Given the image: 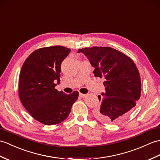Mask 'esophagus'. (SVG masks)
Wrapping results in <instances>:
<instances>
[{
	"label": "esophagus",
	"instance_id": "1",
	"mask_svg": "<svg viewBox=\"0 0 160 160\" xmlns=\"http://www.w3.org/2000/svg\"><path fill=\"white\" fill-rule=\"evenodd\" d=\"M80 97L81 98H84L85 96H86V94H82V93H80Z\"/></svg>",
	"mask_w": 160,
	"mask_h": 160
}]
</instances>
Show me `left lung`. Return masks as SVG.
Instances as JSON below:
<instances>
[{
  "label": "left lung",
  "mask_w": 160,
  "mask_h": 160,
  "mask_svg": "<svg viewBox=\"0 0 160 160\" xmlns=\"http://www.w3.org/2000/svg\"><path fill=\"white\" fill-rule=\"evenodd\" d=\"M88 58L95 77H104L106 92L102 105L94 111L98 120L117 123L132 112L141 93L140 73L135 63L123 53L110 47L79 49ZM99 100L101 95H98Z\"/></svg>",
  "instance_id": "1"
}]
</instances>
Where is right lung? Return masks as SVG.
Returning a JSON list of instances; mask_svg holds the SVG:
<instances>
[{
    "label": "right lung",
    "mask_w": 160,
    "mask_h": 160,
    "mask_svg": "<svg viewBox=\"0 0 160 160\" xmlns=\"http://www.w3.org/2000/svg\"><path fill=\"white\" fill-rule=\"evenodd\" d=\"M71 50L61 46L42 48L26 59L19 77V96L31 116L43 124L52 125L65 120L79 92H59L61 65Z\"/></svg>",
    "instance_id": "obj_1"
}]
</instances>
